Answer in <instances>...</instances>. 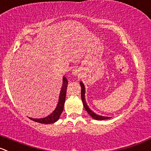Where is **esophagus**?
<instances>
[{"mask_svg":"<svg viewBox=\"0 0 151 151\" xmlns=\"http://www.w3.org/2000/svg\"><path fill=\"white\" fill-rule=\"evenodd\" d=\"M78 72H79L78 69L74 68L72 70V74H74V75H77V74H78Z\"/></svg>","mask_w":151,"mask_h":151,"instance_id":"1","label":"esophagus"}]
</instances>
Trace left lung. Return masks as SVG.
<instances>
[{
    "label": "left lung",
    "instance_id": "obj_1",
    "mask_svg": "<svg viewBox=\"0 0 151 151\" xmlns=\"http://www.w3.org/2000/svg\"><path fill=\"white\" fill-rule=\"evenodd\" d=\"M80 86H81V98H82V101L83 104L84 108L86 109V110L87 111L88 114L92 117L95 120H105V119H109V117H105V116H101V115H97L96 113H95L94 112L91 110L89 109V107L88 106V105L86 104V99H85V87H84L83 83L82 82L80 83Z\"/></svg>",
    "mask_w": 151,
    "mask_h": 151
}]
</instances>
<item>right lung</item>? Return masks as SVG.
Returning <instances> with one entry per match:
<instances>
[{"label": "right lung", "mask_w": 151, "mask_h": 151, "mask_svg": "<svg viewBox=\"0 0 151 151\" xmlns=\"http://www.w3.org/2000/svg\"><path fill=\"white\" fill-rule=\"evenodd\" d=\"M68 86V80L66 77H63V86H62L61 91H60V99H59L58 104L56 106V109L48 115L46 118H29L30 120L33 121V122H38V123L41 124H53L56 122L60 118V115L62 114L63 111V108H64V104L65 101V96H66V90H67Z\"/></svg>", "instance_id": "add662e5"}]
</instances>
